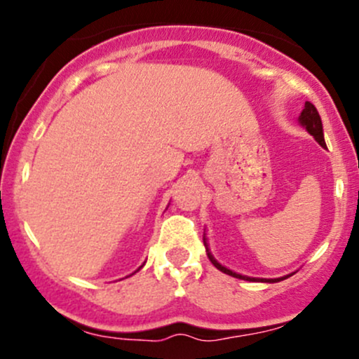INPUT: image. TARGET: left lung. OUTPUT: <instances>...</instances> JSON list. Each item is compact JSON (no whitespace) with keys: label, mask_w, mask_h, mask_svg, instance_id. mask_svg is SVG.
Returning <instances> with one entry per match:
<instances>
[{"label":"left lung","mask_w":359,"mask_h":359,"mask_svg":"<svg viewBox=\"0 0 359 359\" xmlns=\"http://www.w3.org/2000/svg\"><path fill=\"white\" fill-rule=\"evenodd\" d=\"M299 125L302 128H306V130L309 131V133L312 135V137L316 138V142L319 143L320 147L325 148V142H324V131H323V121H320V116L319 113H317L316 106L312 104V102L306 101V106H304L302 113H300L299 116ZM204 246H205V251H208V257L209 259H211V263L214 266H216L217 270H221L222 273L226 275H231V277L234 278H241V280H248V282H263V283H277L280 282V280H285L288 277H292V275L295 273H288L285 275V277H278V278H257V277H246V275H241V273H236V271L226 269L224 265H221L219 262H217L216 258L212 257L211 250H209V245H208V238L204 236Z\"/></svg>","instance_id":"obj_1"}]
</instances>
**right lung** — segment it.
<instances>
[{
	"instance_id": "1",
	"label": "right lung",
	"mask_w": 359,
	"mask_h": 359,
	"mask_svg": "<svg viewBox=\"0 0 359 359\" xmlns=\"http://www.w3.org/2000/svg\"><path fill=\"white\" fill-rule=\"evenodd\" d=\"M143 265H145V263H143ZM143 265L140 266V269H143ZM140 269H138V270H140ZM138 270H137V271H138ZM137 271H133V273H131V275H135V273H137Z\"/></svg>"
}]
</instances>
